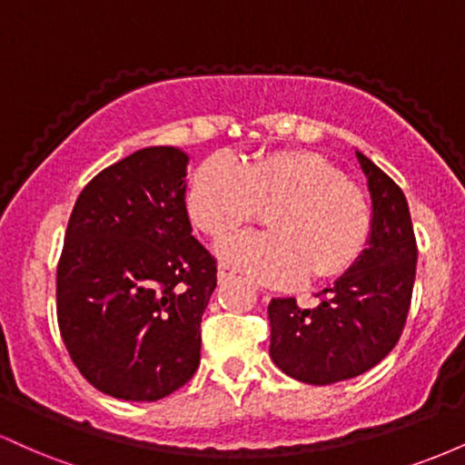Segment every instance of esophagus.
Wrapping results in <instances>:
<instances>
[{
	"mask_svg": "<svg viewBox=\"0 0 465 465\" xmlns=\"http://www.w3.org/2000/svg\"><path fill=\"white\" fill-rule=\"evenodd\" d=\"M232 277H233V271L229 269V266H225V264L218 266V282H221V284H223V282H229Z\"/></svg>",
	"mask_w": 465,
	"mask_h": 465,
	"instance_id": "esophagus-1",
	"label": "esophagus"
}]
</instances>
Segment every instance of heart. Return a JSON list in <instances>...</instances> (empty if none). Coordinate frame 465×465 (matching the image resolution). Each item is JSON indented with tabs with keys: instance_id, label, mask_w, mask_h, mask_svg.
Masks as SVG:
<instances>
[{
	"instance_id": "b5f03b06",
	"label": "heart",
	"mask_w": 465,
	"mask_h": 465,
	"mask_svg": "<svg viewBox=\"0 0 465 465\" xmlns=\"http://www.w3.org/2000/svg\"><path fill=\"white\" fill-rule=\"evenodd\" d=\"M188 214L203 233L221 238L269 207L273 232L238 233L221 242V255L240 273L286 286L311 275L314 282L348 273L371 236L367 194L343 179L322 154L277 151L238 163L214 154L194 170Z\"/></svg>"
}]
</instances>
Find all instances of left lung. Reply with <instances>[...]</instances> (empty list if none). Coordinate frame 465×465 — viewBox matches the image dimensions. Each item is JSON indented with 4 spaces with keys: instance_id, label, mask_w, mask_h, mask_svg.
Here are the masks:
<instances>
[{
    "instance_id": "obj_1",
    "label": "left lung",
    "mask_w": 465,
    "mask_h": 465,
    "mask_svg": "<svg viewBox=\"0 0 465 465\" xmlns=\"http://www.w3.org/2000/svg\"><path fill=\"white\" fill-rule=\"evenodd\" d=\"M371 194V236L348 273L322 292L314 308L292 297L269 303L271 359L308 385L350 381L396 348L411 306L418 244L404 192L356 151Z\"/></svg>"
}]
</instances>
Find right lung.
Masks as SVG:
<instances>
[{"mask_svg":"<svg viewBox=\"0 0 465 465\" xmlns=\"http://www.w3.org/2000/svg\"><path fill=\"white\" fill-rule=\"evenodd\" d=\"M188 154L151 146L84 185L56 269V317L74 365L98 391L170 396L201 361L216 260L192 236Z\"/></svg>","mask_w":465,"mask_h":465,"instance_id":"obj_1","label":"right lung"}]
</instances>
